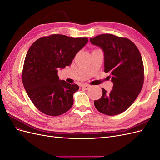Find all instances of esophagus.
Wrapping results in <instances>:
<instances>
[{
  "label": "esophagus",
  "mask_w": 160,
  "mask_h": 160,
  "mask_svg": "<svg viewBox=\"0 0 160 160\" xmlns=\"http://www.w3.org/2000/svg\"><path fill=\"white\" fill-rule=\"evenodd\" d=\"M90 85H87V84H85V85H82V88L83 89H84L85 90H88V89H89V88H90Z\"/></svg>",
  "instance_id": "1"
}]
</instances>
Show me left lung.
Listing matches in <instances>:
<instances>
[{
	"mask_svg": "<svg viewBox=\"0 0 160 160\" xmlns=\"http://www.w3.org/2000/svg\"><path fill=\"white\" fill-rule=\"evenodd\" d=\"M91 44L104 53V71L109 72L113 89L103 88L101 98L94 101L96 109L108 115H115L127 110L136 99L144 81L142 58L138 47L127 38L103 34L90 38Z\"/></svg>",
	"mask_w": 160,
	"mask_h": 160,
	"instance_id": "obj_1",
	"label": "left lung"
}]
</instances>
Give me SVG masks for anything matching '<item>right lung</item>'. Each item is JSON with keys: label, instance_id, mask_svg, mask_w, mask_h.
<instances>
[{"label": "right lung", "instance_id": "right-lung-1", "mask_svg": "<svg viewBox=\"0 0 160 160\" xmlns=\"http://www.w3.org/2000/svg\"><path fill=\"white\" fill-rule=\"evenodd\" d=\"M88 41V38L52 35L38 38L29 48L22 81L28 96L42 113L58 116L72 108L79 86L60 80L57 72L71 64Z\"/></svg>", "mask_w": 160, "mask_h": 160}]
</instances>
